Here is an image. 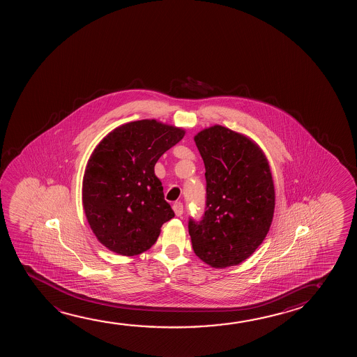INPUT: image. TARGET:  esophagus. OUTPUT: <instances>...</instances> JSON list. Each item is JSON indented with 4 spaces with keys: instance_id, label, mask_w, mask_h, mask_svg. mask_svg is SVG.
<instances>
[{
    "instance_id": "1",
    "label": "esophagus",
    "mask_w": 357,
    "mask_h": 357,
    "mask_svg": "<svg viewBox=\"0 0 357 357\" xmlns=\"http://www.w3.org/2000/svg\"><path fill=\"white\" fill-rule=\"evenodd\" d=\"M173 211H174L176 217H181V215H183V204H181V202H176V204L173 205Z\"/></svg>"
}]
</instances>
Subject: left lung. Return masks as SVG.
Here are the masks:
<instances>
[{"label": "left lung", "instance_id": "8db88e82", "mask_svg": "<svg viewBox=\"0 0 357 357\" xmlns=\"http://www.w3.org/2000/svg\"><path fill=\"white\" fill-rule=\"evenodd\" d=\"M194 140L205 163L207 196L202 220H189L192 249L213 268L236 266L262 244L273 220L268 160L252 139L218 124Z\"/></svg>", "mask_w": 357, "mask_h": 357}]
</instances>
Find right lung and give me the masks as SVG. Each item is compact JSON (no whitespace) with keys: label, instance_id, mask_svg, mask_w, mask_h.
Masks as SVG:
<instances>
[{"label":"right lung","instance_id":"add662e5","mask_svg":"<svg viewBox=\"0 0 357 357\" xmlns=\"http://www.w3.org/2000/svg\"><path fill=\"white\" fill-rule=\"evenodd\" d=\"M183 128L156 119L126 123L108 132L89 158L82 199L98 241L123 256L142 254L174 217L155 165L181 142Z\"/></svg>","mask_w":357,"mask_h":357}]
</instances>
